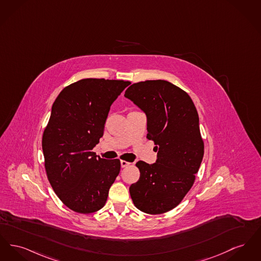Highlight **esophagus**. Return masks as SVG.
Listing matches in <instances>:
<instances>
[{
	"label": "esophagus",
	"mask_w": 261,
	"mask_h": 261,
	"mask_svg": "<svg viewBox=\"0 0 261 261\" xmlns=\"http://www.w3.org/2000/svg\"><path fill=\"white\" fill-rule=\"evenodd\" d=\"M120 165H121L122 168H126V167H128V166L130 165V163H128V162H126V161H124V160H121V161H120Z\"/></svg>",
	"instance_id": "obj_1"
}]
</instances>
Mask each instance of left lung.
Returning a JSON list of instances; mask_svg holds the SVG:
<instances>
[{
    "mask_svg": "<svg viewBox=\"0 0 261 261\" xmlns=\"http://www.w3.org/2000/svg\"><path fill=\"white\" fill-rule=\"evenodd\" d=\"M147 115V138L158 151L156 162L140 161V178L130 188L134 205L147 214L175 208L190 190L204 154L196 108L180 88L164 80L139 82L125 92Z\"/></svg>",
    "mask_w": 261,
    "mask_h": 261,
    "instance_id": "obj_1",
    "label": "left lung"
}]
</instances>
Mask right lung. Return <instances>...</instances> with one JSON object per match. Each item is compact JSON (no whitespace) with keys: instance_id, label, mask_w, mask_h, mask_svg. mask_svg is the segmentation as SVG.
<instances>
[{"instance_id":"add662e5","label":"right lung","mask_w":261,"mask_h":261,"mask_svg":"<svg viewBox=\"0 0 261 261\" xmlns=\"http://www.w3.org/2000/svg\"><path fill=\"white\" fill-rule=\"evenodd\" d=\"M131 83L83 79L63 89L55 99L42 136L48 180L71 210H100L120 171V161L97 156L92 150L103 135L113 101Z\"/></svg>"}]
</instances>
